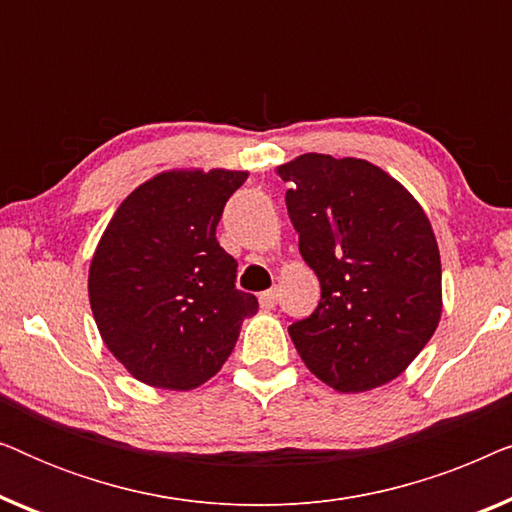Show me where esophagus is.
I'll use <instances>...</instances> for the list:
<instances>
[{
	"instance_id": "esophagus-1",
	"label": "esophagus",
	"mask_w": 512,
	"mask_h": 512,
	"mask_svg": "<svg viewBox=\"0 0 512 512\" xmlns=\"http://www.w3.org/2000/svg\"><path fill=\"white\" fill-rule=\"evenodd\" d=\"M258 303H261L263 310H272L277 305V289H268L258 296Z\"/></svg>"
}]
</instances>
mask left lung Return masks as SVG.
<instances>
[{"label":"left lung","mask_w":512,"mask_h":512,"mask_svg":"<svg viewBox=\"0 0 512 512\" xmlns=\"http://www.w3.org/2000/svg\"><path fill=\"white\" fill-rule=\"evenodd\" d=\"M319 307L289 326L300 359L340 394L396 380L436 333L443 270L429 216L368 160L326 153L279 165Z\"/></svg>","instance_id":"1"}]
</instances>
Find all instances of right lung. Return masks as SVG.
Returning <instances> with one entry per match:
<instances>
[{
  "instance_id": "1",
  "label": "right lung",
  "mask_w": 512,
  "mask_h": 512,
  "mask_svg": "<svg viewBox=\"0 0 512 512\" xmlns=\"http://www.w3.org/2000/svg\"><path fill=\"white\" fill-rule=\"evenodd\" d=\"M237 170H167L121 202L97 242L88 298L104 345L135 380L191 391L219 373L258 300L216 242Z\"/></svg>"
}]
</instances>
